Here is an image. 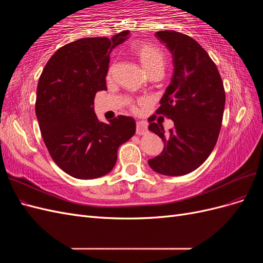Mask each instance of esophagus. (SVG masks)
<instances>
[{"mask_svg": "<svg viewBox=\"0 0 263 263\" xmlns=\"http://www.w3.org/2000/svg\"><path fill=\"white\" fill-rule=\"evenodd\" d=\"M148 130V127H147V124L145 122L142 121H139L137 122V126H136V132L138 135H144L146 134Z\"/></svg>", "mask_w": 263, "mask_h": 263, "instance_id": "obj_1", "label": "esophagus"}]
</instances>
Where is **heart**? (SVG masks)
Segmentation results:
<instances>
[{
    "instance_id": "heart-1",
    "label": "heart",
    "mask_w": 263,
    "mask_h": 263,
    "mask_svg": "<svg viewBox=\"0 0 263 263\" xmlns=\"http://www.w3.org/2000/svg\"><path fill=\"white\" fill-rule=\"evenodd\" d=\"M132 51L136 55L140 66L144 68L148 76L163 72L165 57L164 53L157 47L150 44L138 43L132 46Z\"/></svg>"
}]
</instances>
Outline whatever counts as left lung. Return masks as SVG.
I'll use <instances>...</instances> for the list:
<instances>
[{"mask_svg":"<svg viewBox=\"0 0 263 263\" xmlns=\"http://www.w3.org/2000/svg\"><path fill=\"white\" fill-rule=\"evenodd\" d=\"M156 37L172 54L173 76L160 100L157 114L168 116L174 127L165 133L162 124L149 117V130L164 144L162 153L149 159L154 171L178 177L197 169L216 145L225 108V90L217 67L193 38L173 30Z\"/></svg>","mask_w":263,"mask_h":263,"instance_id":"1","label":"left lung"}]
</instances>
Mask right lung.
<instances>
[{"mask_svg":"<svg viewBox=\"0 0 263 263\" xmlns=\"http://www.w3.org/2000/svg\"><path fill=\"white\" fill-rule=\"evenodd\" d=\"M128 34L67 44L39 78L35 109L44 142L55 164L76 179H97L112 171L117 149L136 132L133 117L119 115L105 124L93 106L95 94L106 90L109 53Z\"/></svg>","mask_w":263,"mask_h":263,"instance_id":"add662e5","label":"right lung"}]
</instances>
